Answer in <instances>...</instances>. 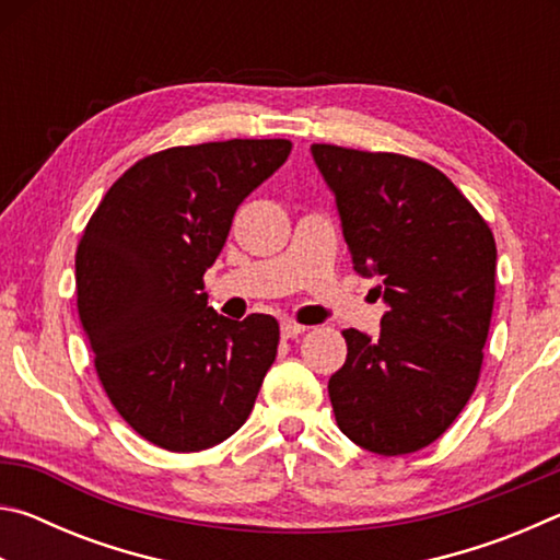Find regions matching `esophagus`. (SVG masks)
I'll return each instance as SVG.
<instances>
[{
	"label": "esophagus",
	"mask_w": 560,
	"mask_h": 560,
	"mask_svg": "<svg viewBox=\"0 0 560 560\" xmlns=\"http://www.w3.org/2000/svg\"><path fill=\"white\" fill-rule=\"evenodd\" d=\"M306 330L308 328L296 324V320H283V324H281V338H296L301 334H306Z\"/></svg>",
	"instance_id": "1"
}]
</instances>
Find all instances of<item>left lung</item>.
Segmentation results:
<instances>
[{
  "instance_id": "obj_1",
  "label": "left lung",
  "mask_w": 560,
  "mask_h": 560,
  "mask_svg": "<svg viewBox=\"0 0 560 560\" xmlns=\"http://www.w3.org/2000/svg\"><path fill=\"white\" fill-rule=\"evenodd\" d=\"M340 226L387 311L381 338L343 330L328 395L348 440L397 457L447 432L477 387L494 311L497 242L452 179L397 153L311 145Z\"/></svg>"
}]
</instances>
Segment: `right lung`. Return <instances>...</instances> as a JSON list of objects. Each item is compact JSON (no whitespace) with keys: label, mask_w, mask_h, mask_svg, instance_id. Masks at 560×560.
Segmentation results:
<instances>
[{"label":"right lung","mask_w":560,"mask_h":560,"mask_svg":"<svg viewBox=\"0 0 560 560\" xmlns=\"http://www.w3.org/2000/svg\"><path fill=\"white\" fill-rule=\"evenodd\" d=\"M291 140L179 145L138 160L75 249V306L98 381L140 438L200 452L242 428L277 358V318L217 316L205 271L244 197L287 163Z\"/></svg>","instance_id":"add662e5"}]
</instances>
